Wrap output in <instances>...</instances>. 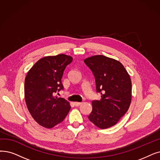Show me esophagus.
I'll return each instance as SVG.
<instances>
[{"instance_id": "34e87169", "label": "esophagus", "mask_w": 160, "mask_h": 160, "mask_svg": "<svg viewBox=\"0 0 160 160\" xmlns=\"http://www.w3.org/2000/svg\"><path fill=\"white\" fill-rule=\"evenodd\" d=\"M74 105H75L76 107H78V106H80V105H82V102H74Z\"/></svg>"}]
</instances>
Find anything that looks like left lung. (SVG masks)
<instances>
[{
	"label": "left lung",
	"instance_id": "obj_1",
	"mask_svg": "<svg viewBox=\"0 0 160 160\" xmlns=\"http://www.w3.org/2000/svg\"><path fill=\"white\" fill-rule=\"evenodd\" d=\"M95 79L99 101H93L88 118L97 127L107 129L116 125L128 110L131 101V80L120 61L97 55L84 59Z\"/></svg>",
	"mask_w": 160,
	"mask_h": 160
}]
</instances>
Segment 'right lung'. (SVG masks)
Segmentation results:
<instances>
[{
    "label": "right lung",
    "mask_w": 160,
    "mask_h": 160,
    "mask_svg": "<svg viewBox=\"0 0 160 160\" xmlns=\"http://www.w3.org/2000/svg\"><path fill=\"white\" fill-rule=\"evenodd\" d=\"M72 58L65 54L39 59L27 72L25 80V102L33 119L41 126L52 128L65 118L69 102L54 94L63 89L61 78Z\"/></svg>",
    "instance_id": "right-lung-1"
}]
</instances>
